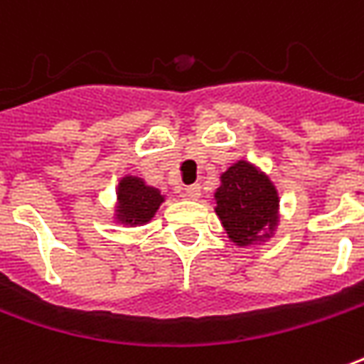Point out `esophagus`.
<instances>
[{
    "mask_svg": "<svg viewBox=\"0 0 364 364\" xmlns=\"http://www.w3.org/2000/svg\"><path fill=\"white\" fill-rule=\"evenodd\" d=\"M179 195H181L183 199H187V200L199 199V197H200V187H199V185H187V187H183Z\"/></svg>",
    "mask_w": 364,
    "mask_h": 364,
    "instance_id": "obj_1",
    "label": "esophagus"
}]
</instances>
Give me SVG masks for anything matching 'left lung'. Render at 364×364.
<instances>
[{
  "instance_id": "1",
  "label": "left lung",
  "mask_w": 364,
  "mask_h": 364,
  "mask_svg": "<svg viewBox=\"0 0 364 364\" xmlns=\"http://www.w3.org/2000/svg\"><path fill=\"white\" fill-rule=\"evenodd\" d=\"M215 200L226 235L238 246L270 238L278 225V191L248 161H236L220 175Z\"/></svg>"
}]
</instances>
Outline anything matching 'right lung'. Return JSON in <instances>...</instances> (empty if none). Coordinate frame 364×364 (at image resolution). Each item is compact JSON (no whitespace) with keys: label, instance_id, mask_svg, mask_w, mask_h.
Returning a JSON list of instances; mask_svg holds the SVG:
<instances>
[{"label":"right lung","instance_id":"1","mask_svg":"<svg viewBox=\"0 0 364 364\" xmlns=\"http://www.w3.org/2000/svg\"><path fill=\"white\" fill-rule=\"evenodd\" d=\"M164 203V195L144 183V179L128 175L118 185L116 218L122 225L138 226L149 223Z\"/></svg>","mask_w":364,"mask_h":364}]
</instances>
